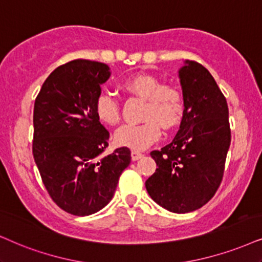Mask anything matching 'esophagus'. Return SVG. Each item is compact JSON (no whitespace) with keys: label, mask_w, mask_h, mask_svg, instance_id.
<instances>
[{"label":"esophagus","mask_w":262,"mask_h":262,"mask_svg":"<svg viewBox=\"0 0 262 262\" xmlns=\"http://www.w3.org/2000/svg\"><path fill=\"white\" fill-rule=\"evenodd\" d=\"M142 156H144V155H142L141 152H139V151H132V160H133V161L140 160Z\"/></svg>","instance_id":"esophagus-1"}]
</instances>
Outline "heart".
Masks as SVG:
<instances>
[{"label":"heart","mask_w":262,"mask_h":262,"mask_svg":"<svg viewBox=\"0 0 262 262\" xmlns=\"http://www.w3.org/2000/svg\"><path fill=\"white\" fill-rule=\"evenodd\" d=\"M121 88L129 94L145 99L140 124H125L116 132L120 146L144 150L161 137V125L171 130L183 120L185 102L183 91L171 83H161L157 76L140 72L129 76ZM95 114L102 123L116 125L121 120L120 102L110 93H100L95 100Z\"/></svg>","instance_id":"heart-1"}]
</instances>
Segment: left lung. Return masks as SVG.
<instances>
[{
	"instance_id": "left-lung-1",
	"label": "left lung",
	"mask_w": 262,
	"mask_h": 262,
	"mask_svg": "<svg viewBox=\"0 0 262 262\" xmlns=\"http://www.w3.org/2000/svg\"><path fill=\"white\" fill-rule=\"evenodd\" d=\"M185 110L170 144L151 152L157 169L145 186L164 209H200L219 188L231 144L228 106L210 72L193 60L179 70Z\"/></svg>"
}]
</instances>
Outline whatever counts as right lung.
I'll return each mask as SVG.
<instances>
[{"label": "right lung", "instance_id": "right-lung-1", "mask_svg": "<svg viewBox=\"0 0 262 262\" xmlns=\"http://www.w3.org/2000/svg\"><path fill=\"white\" fill-rule=\"evenodd\" d=\"M106 64L77 59L55 69L36 97L32 154L54 203L77 216L94 214L114 197L130 163L128 147L102 156L110 133L95 114Z\"/></svg>", "mask_w": 262, "mask_h": 262}]
</instances>
